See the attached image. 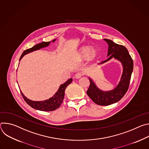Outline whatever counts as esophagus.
I'll use <instances>...</instances> for the list:
<instances>
[{"mask_svg":"<svg viewBox=\"0 0 149 149\" xmlns=\"http://www.w3.org/2000/svg\"><path fill=\"white\" fill-rule=\"evenodd\" d=\"M82 75V74L81 73V72H77L75 75V78H76V79H79V78H80L81 77V76Z\"/></svg>","mask_w":149,"mask_h":149,"instance_id":"obj_1","label":"esophagus"}]
</instances>
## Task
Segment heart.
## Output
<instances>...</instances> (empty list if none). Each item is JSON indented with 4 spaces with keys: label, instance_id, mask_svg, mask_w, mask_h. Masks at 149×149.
<instances>
[{
    "label": "heart",
    "instance_id": "b5f03b06",
    "mask_svg": "<svg viewBox=\"0 0 149 149\" xmlns=\"http://www.w3.org/2000/svg\"><path fill=\"white\" fill-rule=\"evenodd\" d=\"M79 55L81 59L87 58L90 61L94 60L97 56V51L95 49L90 46H83L79 51Z\"/></svg>",
    "mask_w": 149,
    "mask_h": 149
}]
</instances>
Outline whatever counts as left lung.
<instances>
[{
  "label": "left lung",
  "instance_id": "left-lung-1",
  "mask_svg": "<svg viewBox=\"0 0 149 149\" xmlns=\"http://www.w3.org/2000/svg\"><path fill=\"white\" fill-rule=\"evenodd\" d=\"M104 40L109 45L108 59L98 64H102L112 58H114L121 63L123 73L116 87L112 90L107 91L99 89L93 79L89 77L90 85L87 93L95 104L100 105H109L120 101L128 90L133 70V61L125 47L116 44L110 39H104Z\"/></svg>",
  "mask_w": 149,
  "mask_h": 149
}]
</instances>
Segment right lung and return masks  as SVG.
<instances>
[{
  "instance_id": "1",
  "label": "right lung",
  "mask_w": 149,
  "mask_h": 149,
  "mask_svg": "<svg viewBox=\"0 0 149 149\" xmlns=\"http://www.w3.org/2000/svg\"><path fill=\"white\" fill-rule=\"evenodd\" d=\"M56 40V39H54L52 42H54ZM50 42H42L40 44H38L37 45H35L34 47H32L31 48L25 50L21 55L19 61L21 60L24 55H25L27 54H29L30 52H33L36 50H39L41 48H43L45 47H47L49 45L51 44ZM72 81V79L70 78L68 79L65 83L61 84L59 86V89L56 91V93L51 98H49L48 100H44V101H32L29 99H28L27 97H26L24 94L22 93V92L20 91L21 94H22L24 99L26 101V102L30 105L31 107H32L34 109L40 110V111H51L56 110L58 109L61 103L63 101V98H64L65 95V90L67 87L70 84H71Z\"/></svg>"
}]
</instances>
